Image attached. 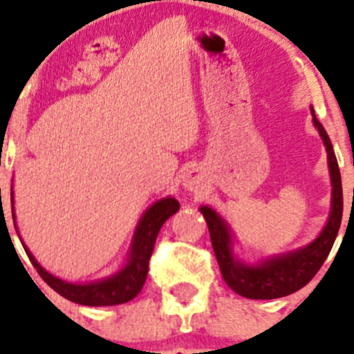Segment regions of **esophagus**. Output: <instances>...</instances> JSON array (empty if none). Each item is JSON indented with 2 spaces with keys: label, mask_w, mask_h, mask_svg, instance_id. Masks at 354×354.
I'll list each match as a JSON object with an SVG mask.
<instances>
[{
  "label": "esophagus",
  "mask_w": 354,
  "mask_h": 354,
  "mask_svg": "<svg viewBox=\"0 0 354 354\" xmlns=\"http://www.w3.org/2000/svg\"><path fill=\"white\" fill-rule=\"evenodd\" d=\"M185 187H187L188 190H194V192L198 190V188H200V176H198L197 171H194V169L188 171L187 176H185Z\"/></svg>",
  "instance_id": "1"
}]
</instances>
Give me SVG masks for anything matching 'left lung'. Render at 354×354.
<instances>
[{
  "label": "left lung",
  "mask_w": 354,
  "mask_h": 354,
  "mask_svg": "<svg viewBox=\"0 0 354 354\" xmlns=\"http://www.w3.org/2000/svg\"><path fill=\"white\" fill-rule=\"evenodd\" d=\"M313 124L322 137L324 145L327 151V162L330 171L332 183V203L329 221L324 226L322 233L315 238L310 245L295 252L284 253V255L272 257V259L262 260V262L250 266L238 260L233 253V238L227 227L226 221L212 210L210 207H200V212L205 217L209 226L210 241H212L214 253H216L217 263H219L221 274H223L226 284L238 295L250 299H274L296 292L298 289L313 279L322 263L326 262L327 255L330 253L335 236L339 233L342 219V185L341 173H339L337 159H335L334 149H332L330 138L320 121L315 118V111L312 108Z\"/></svg>",
  "instance_id": "obj_1"
}]
</instances>
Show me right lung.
<instances>
[{
  "label": "right lung",
  "mask_w": 354,
  "mask_h": 354,
  "mask_svg": "<svg viewBox=\"0 0 354 354\" xmlns=\"http://www.w3.org/2000/svg\"><path fill=\"white\" fill-rule=\"evenodd\" d=\"M13 197V192H12ZM180 210V202L173 197H166L157 200L152 203L145 214L142 216L140 223H138L137 231L133 234V241H131L130 255H128L127 266L116 274L106 279L94 281V283L87 284H73L68 281L55 277L49 274L48 270L42 269L41 263L34 259L27 246L24 245L25 253L30 259L32 266L35 267L39 276L48 283L49 286L55 289L58 295L63 298L70 299V301L78 303V305L85 306H111V305H121L130 299H133L138 292L144 288L145 279H147L149 272V260H151L152 250H154L157 234H159L162 224L169 219L173 214ZM12 216L13 223H15V210H13V198H12ZM19 233V231H17Z\"/></svg>",
  "instance_id": "add662e5"
}]
</instances>
